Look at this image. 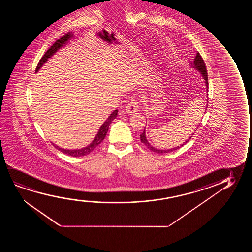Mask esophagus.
Wrapping results in <instances>:
<instances>
[{"label": "esophagus", "mask_w": 252, "mask_h": 252, "mask_svg": "<svg viewBox=\"0 0 252 252\" xmlns=\"http://www.w3.org/2000/svg\"><path fill=\"white\" fill-rule=\"evenodd\" d=\"M125 113H127V114H135L136 112L138 111V103L137 101H131L126 105V107H125Z\"/></svg>", "instance_id": "esophagus-1"}]
</instances>
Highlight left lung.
<instances>
[{
  "label": "left lung",
  "instance_id": "1",
  "mask_svg": "<svg viewBox=\"0 0 252 252\" xmlns=\"http://www.w3.org/2000/svg\"><path fill=\"white\" fill-rule=\"evenodd\" d=\"M193 66L194 68H196L199 71L201 72V75L203 76L204 79L206 81V84H207V91H208V79H207V67H206V63L204 62L203 59H202V57L200 56V53L199 52H197L196 56H195V59H194V61H193ZM192 138V136L190 137L188 140H187L184 144H186L187 142H189L190 138ZM140 140H141L142 143L144 144V145L147 147V148L150 149L151 151L152 152H157V153H159V154H161V153H168L169 152H172V151H175L176 149L180 148L181 146H183V145H181V146H178V147H176V148L169 149V150H158V149L155 148V147H153L152 145L149 144V142L147 141V139H146V137H145V131L144 130V131L142 132L141 134H140ZM183 144V145H184Z\"/></svg>",
  "mask_w": 252,
  "mask_h": 252
}]
</instances>
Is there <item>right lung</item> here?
Segmentation results:
<instances>
[{
    "label": "right lung",
    "instance_id": "obj_1",
    "mask_svg": "<svg viewBox=\"0 0 252 252\" xmlns=\"http://www.w3.org/2000/svg\"><path fill=\"white\" fill-rule=\"evenodd\" d=\"M70 37H72L71 33H67V34L64 35V36H63V37H61L59 39H58V40L45 52L44 56H43L41 59H40V60L38 61V66H37V68H36V72L38 71V69L41 68V66L46 62V60H47L49 58H51L61 46H63V44H65V42L68 41V39H69ZM118 110H114V112L110 114V116L107 118V121H105L103 125L100 126V130L98 131L96 137L94 138L93 142H92L89 146L85 147V148L80 149V150H65V149L60 148V147L57 146V145H54V144H52V145H53V146H54L55 148L60 151V152H63L64 154L71 156V157H76V158H77V157H83V156L88 155V154H90V152H93L94 150L96 148L97 146L100 145V143L102 142V140H103L105 137H106V135H107V130H108L109 126H110L111 123H112V121H114V119L116 118Z\"/></svg>",
    "mask_w": 252,
    "mask_h": 252
}]
</instances>
